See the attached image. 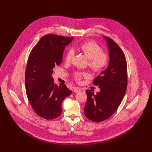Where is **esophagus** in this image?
<instances>
[{
    "mask_svg": "<svg viewBox=\"0 0 152 152\" xmlns=\"http://www.w3.org/2000/svg\"><path fill=\"white\" fill-rule=\"evenodd\" d=\"M82 91V89H80V88H78V87H75V88H74V92L75 93H78V92H80V91Z\"/></svg>",
    "mask_w": 152,
    "mask_h": 152,
    "instance_id": "1",
    "label": "esophagus"
}]
</instances>
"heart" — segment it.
Returning a JSON list of instances; mask_svg holds the SVG:
<instances>
[{"label": "heart", "mask_w": 152, "mask_h": 152, "mask_svg": "<svg viewBox=\"0 0 152 152\" xmlns=\"http://www.w3.org/2000/svg\"><path fill=\"white\" fill-rule=\"evenodd\" d=\"M78 50L89 59L88 65L89 68L95 72H100L108 64L109 57L108 54L102 51V48L94 42H87L81 44L78 47ZM74 53L72 50H69L65 55V61L69 63ZM88 77V74L85 72H76L74 73V77L77 81H80L83 77Z\"/></svg>", "instance_id": "b5f03b06"}]
</instances>
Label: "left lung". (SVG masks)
<instances>
[{"label": "left lung", "instance_id": "obj_1", "mask_svg": "<svg viewBox=\"0 0 152 152\" xmlns=\"http://www.w3.org/2000/svg\"><path fill=\"white\" fill-rule=\"evenodd\" d=\"M108 46L109 61L107 68L94 80L100 91L94 94L86 91L87 102L84 113L89 120L101 122L111 116L118 108L126 93L128 68L125 56L112 39L104 37Z\"/></svg>", "mask_w": 152, "mask_h": 152}]
</instances>
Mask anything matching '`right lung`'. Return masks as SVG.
<instances>
[{"label":"right lung","instance_id":"obj_1","mask_svg":"<svg viewBox=\"0 0 152 152\" xmlns=\"http://www.w3.org/2000/svg\"><path fill=\"white\" fill-rule=\"evenodd\" d=\"M74 37L48 34L41 38L31 50L25 73V87L28 100L40 117L51 120L58 117L61 104L72 91L65 84H54L51 74L55 66L63 61L65 46Z\"/></svg>","mask_w":152,"mask_h":152}]
</instances>
